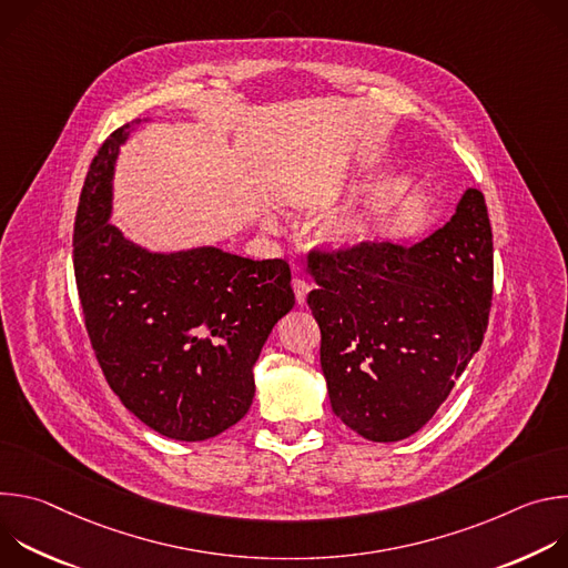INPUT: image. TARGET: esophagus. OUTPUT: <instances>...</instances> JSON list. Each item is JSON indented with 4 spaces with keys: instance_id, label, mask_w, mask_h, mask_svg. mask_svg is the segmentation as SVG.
<instances>
[{
    "instance_id": "esophagus-1",
    "label": "esophagus",
    "mask_w": 568,
    "mask_h": 568,
    "mask_svg": "<svg viewBox=\"0 0 568 568\" xmlns=\"http://www.w3.org/2000/svg\"><path fill=\"white\" fill-rule=\"evenodd\" d=\"M292 287H294L296 303L303 305V303H305V296H307V292H310V283H305V281H301V278H294V281H292Z\"/></svg>"
}]
</instances>
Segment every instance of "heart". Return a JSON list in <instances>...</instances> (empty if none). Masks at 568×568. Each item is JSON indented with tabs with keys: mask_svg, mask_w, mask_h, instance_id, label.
Here are the masks:
<instances>
[{
	"mask_svg": "<svg viewBox=\"0 0 568 568\" xmlns=\"http://www.w3.org/2000/svg\"><path fill=\"white\" fill-rule=\"evenodd\" d=\"M353 184V175H346L337 182L328 184H318L310 186L307 191H301L292 195V202L298 209L307 211H326L331 209ZM382 220V206L371 204V206H353V209H342L331 213L326 220L318 224L316 231V242L321 245L323 252H328L331 256H348L375 237ZM265 231H276L274 217L265 215L261 220Z\"/></svg>",
	"mask_w": 568,
	"mask_h": 568,
	"instance_id": "heart-1",
	"label": "heart"
}]
</instances>
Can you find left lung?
<instances>
[{"instance_id": "1", "label": "left lung", "mask_w": 568, "mask_h": 568, "mask_svg": "<svg viewBox=\"0 0 568 568\" xmlns=\"http://www.w3.org/2000/svg\"><path fill=\"white\" fill-rule=\"evenodd\" d=\"M307 305L337 418L373 443L423 429L480 348L493 301V229L467 189L454 215L412 247L373 242L314 254Z\"/></svg>"}]
</instances>
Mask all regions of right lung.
Returning a JSON list of instances; mask_svg holds the SVG:
<instances>
[{"instance_id":"obj_1","label":"right lung","mask_w":568,"mask_h":568,"mask_svg":"<svg viewBox=\"0 0 568 568\" xmlns=\"http://www.w3.org/2000/svg\"><path fill=\"white\" fill-rule=\"evenodd\" d=\"M94 156L73 224V272L85 326L119 399L156 434L197 443L252 407L254 364L294 307L290 265L217 247L150 252L110 224L119 148Z\"/></svg>"}]
</instances>
